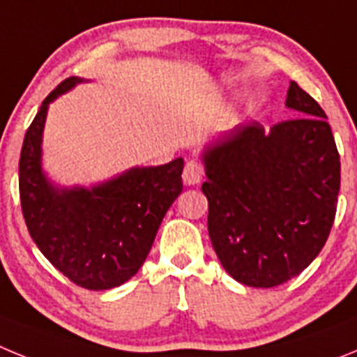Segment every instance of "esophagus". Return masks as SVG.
<instances>
[{"instance_id": "esophagus-1", "label": "esophagus", "mask_w": 357, "mask_h": 357, "mask_svg": "<svg viewBox=\"0 0 357 357\" xmlns=\"http://www.w3.org/2000/svg\"><path fill=\"white\" fill-rule=\"evenodd\" d=\"M202 176H204V168L198 160L191 159L185 162L184 173H182V181H184L185 185H195L200 184Z\"/></svg>"}]
</instances>
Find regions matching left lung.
Instances as JSON below:
<instances>
[{
    "mask_svg": "<svg viewBox=\"0 0 357 357\" xmlns=\"http://www.w3.org/2000/svg\"><path fill=\"white\" fill-rule=\"evenodd\" d=\"M296 118L264 132L241 123L204 151L207 229L230 277L273 288L313 263L329 238L340 191V153L326 112L296 82Z\"/></svg>",
    "mask_w": 357,
    "mask_h": 357,
    "instance_id": "obj_1",
    "label": "left lung"
}]
</instances>
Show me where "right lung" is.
Wrapping results in <instances>:
<instances>
[{
	"mask_svg": "<svg viewBox=\"0 0 357 357\" xmlns=\"http://www.w3.org/2000/svg\"><path fill=\"white\" fill-rule=\"evenodd\" d=\"M84 82L71 77L40 105L24 135L19 197L31 239L44 257L85 289H110L139 272L164 214L182 193L184 160L132 168L93 188H56L40 166L50 103Z\"/></svg>",
	"mask_w": 357,
	"mask_h": 357,
	"instance_id": "right-lung-1",
	"label": "right lung"
}]
</instances>
